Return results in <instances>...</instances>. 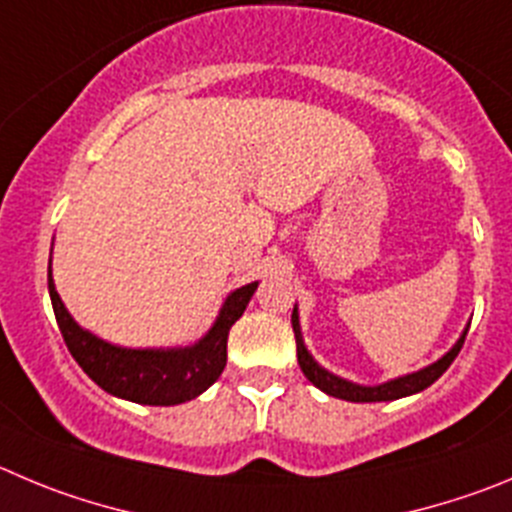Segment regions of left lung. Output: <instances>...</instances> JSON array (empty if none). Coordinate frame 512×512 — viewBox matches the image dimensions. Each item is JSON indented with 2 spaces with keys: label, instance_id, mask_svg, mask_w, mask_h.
<instances>
[{
  "label": "left lung",
  "instance_id": "1",
  "mask_svg": "<svg viewBox=\"0 0 512 512\" xmlns=\"http://www.w3.org/2000/svg\"><path fill=\"white\" fill-rule=\"evenodd\" d=\"M467 328L462 331L460 341H457L450 351L444 353L439 361L429 364L427 369L414 371V374H407V376H399V379H391L379 386H361L331 374V371H326L323 366H318V361H315V358L308 353V348H305L303 333H300L298 308H293V331H295V343H298L300 371H303L305 379H308L310 384L318 386L321 391H326L328 396H336V399H346V401H394V399H401V396H412V394H419V391H424L427 386H432L444 371L450 369V364L457 358V353H460L462 343H465Z\"/></svg>",
  "mask_w": 512,
  "mask_h": 512
}]
</instances>
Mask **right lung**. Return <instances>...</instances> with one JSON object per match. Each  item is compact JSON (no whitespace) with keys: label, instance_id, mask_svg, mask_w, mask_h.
Returning a JSON list of instances; mask_svg holds the SVG:
<instances>
[{"label":"right lung","instance_id":"right-lung-1","mask_svg":"<svg viewBox=\"0 0 512 512\" xmlns=\"http://www.w3.org/2000/svg\"><path fill=\"white\" fill-rule=\"evenodd\" d=\"M52 310L57 326L68 343V351L80 369L103 391L121 399L148 404V407H174L189 399H197L207 391L227 366V336L234 321H240L250 303L257 283L242 285L227 295L217 321L207 336L194 346L184 348H121L103 338L83 331L73 315L62 305L55 290L52 270H47Z\"/></svg>","mask_w":512,"mask_h":512}]
</instances>
